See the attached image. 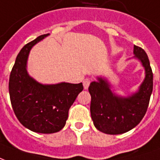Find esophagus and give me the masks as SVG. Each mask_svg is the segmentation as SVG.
I'll list each match as a JSON object with an SVG mask.
<instances>
[{
    "instance_id": "34e87169",
    "label": "esophagus",
    "mask_w": 160,
    "mask_h": 160,
    "mask_svg": "<svg viewBox=\"0 0 160 160\" xmlns=\"http://www.w3.org/2000/svg\"><path fill=\"white\" fill-rule=\"evenodd\" d=\"M90 83H91V80L89 79V78H86V79H84L83 81H82V84H83V88H84V90H87L89 86H90Z\"/></svg>"
}]
</instances>
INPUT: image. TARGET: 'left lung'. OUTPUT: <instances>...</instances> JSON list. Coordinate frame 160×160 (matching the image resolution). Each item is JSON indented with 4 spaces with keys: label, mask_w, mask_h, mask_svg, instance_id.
Masks as SVG:
<instances>
[{
    "label": "left lung",
    "mask_w": 160,
    "mask_h": 160,
    "mask_svg": "<svg viewBox=\"0 0 160 160\" xmlns=\"http://www.w3.org/2000/svg\"><path fill=\"white\" fill-rule=\"evenodd\" d=\"M133 58L145 69V78L138 90L127 96L112 91L107 78L98 77L91 82V115L95 127L106 134L127 132L139 124L147 111L153 88V75L145 50L134 45Z\"/></svg>",
    "instance_id": "8db88e82"
}]
</instances>
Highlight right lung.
<instances>
[{
    "label": "right lung",
    "instance_id": "1",
    "mask_svg": "<svg viewBox=\"0 0 160 160\" xmlns=\"http://www.w3.org/2000/svg\"><path fill=\"white\" fill-rule=\"evenodd\" d=\"M48 36H38L21 49L8 83L11 104L20 123L32 132L46 134L57 132L64 127L69 108L83 90L82 82L43 84L28 73L31 48Z\"/></svg>",
    "mask_w": 160,
    "mask_h": 160
}]
</instances>
